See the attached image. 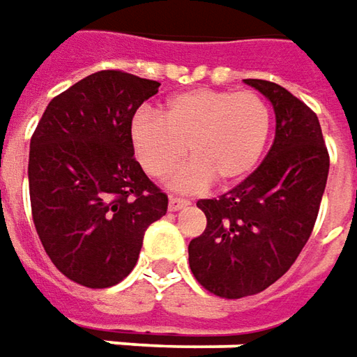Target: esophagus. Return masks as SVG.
<instances>
[{
	"mask_svg": "<svg viewBox=\"0 0 357 357\" xmlns=\"http://www.w3.org/2000/svg\"><path fill=\"white\" fill-rule=\"evenodd\" d=\"M185 206H190V199L179 197V195H169V204H167L169 211H178V209L185 208Z\"/></svg>",
	"mask_w": 357,
	"mask_h": 357,
	"instance_id": "34e87169",
	"label": "esophagus"
}]
</instances>
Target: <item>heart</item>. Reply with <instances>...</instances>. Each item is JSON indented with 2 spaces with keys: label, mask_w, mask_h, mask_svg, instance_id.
Returning a JSON list of instances; mask_svg holds the SVG:
<instances>
[{
  "label": "heart",
  "mask_w": 357,
  "mask_h": 357,
  "mask_svg": "<svg viewBox=\"0 0 357 357\" xmlns=\"http://www.w3.org/2000/svg\"><path fill=\"white\" fill-rule=\"evenodd\" d=\"M130 135L137 162L151 178L172 174L190 149L194 163L174 183L181 190L202 188L209 179L225 185L256 167L270 135V107L252 89L197 87L165 101L162 117L139 112Z\"/></svg>",
  "instance_id": "b5f03b06"
}]
</instances>
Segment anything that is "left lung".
Returning <instances> with one entry per match:
<instances>
[{"instance_id":"8db88e82","label":"left lung","mask_w":357,"mask_h":357,"mask_svg":"<svg viewBox=\"0 0 357 357\" xmlns=\"http://www.w3.org/2000/svg\"><path fill=\"white\" fill-rule=\"evenodd\" d=\"M245 84L273 105V144L236 188L197 202L208 225L188 248L195 280L225 300L256 296L291 268L312 236L330 172L318 116L273 82Z\"/></svg>"}]
</instances>
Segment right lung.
Segmentation results:
<instances>
[{"label":"right lung","mask_w":357,"mask_h":357,"mask_svg":"<svg viewBox=\"0 0 357 357\" xmlns=\"http://www.w3.org/2000/svg\"><path fill=\"white\" fill-rule=\"evenodd\" d=\"M160 84L119 70L84 77L45 107L29 144V199L41 245L79 286L119 284L167 195L133 155L130 126Z\"/></svg>","instance_id":"obj_1"}]
</instances>
